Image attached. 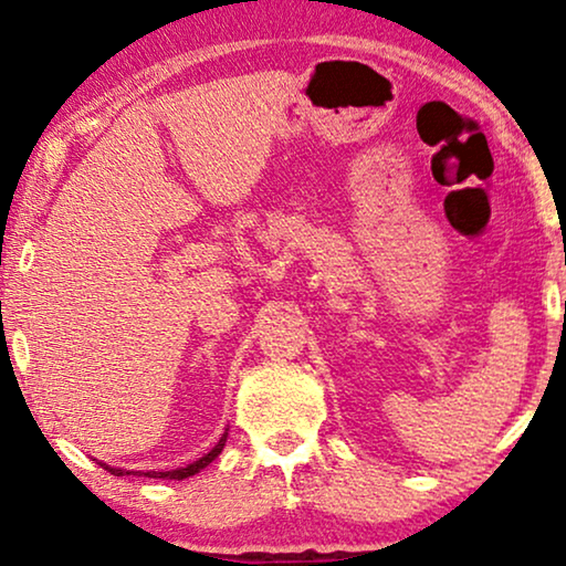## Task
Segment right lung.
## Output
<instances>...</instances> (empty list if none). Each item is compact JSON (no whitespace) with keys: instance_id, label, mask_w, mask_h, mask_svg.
Wrapping results in <instances>:
<instances>
[{"instance_id":"obj_1","label":"right lung","mask_w":566,"mask_h":566,"mask_svg":"<svg viewBox=\"0 0 566 566\" xmlns=\"http://www.w3.org/2000/svg\"><path fill=\"white\" fill-rule=\"evenodd\" d=\"M227 436L229 432H223L221 436V440L219 443H216L211 451H208L203 459H198V461H192V463H188V467H182V469H172V471H146L144 476H149V479H177V482H180V479H188V476H192V474H198L200 469H206L208 463H211L216 455H219L221 451H223V443H227ZM105 467V463H103ZM107 471H111V474H115V476H128V474H134V476H142V471H126V469H113V467H105Z\"/></svg>"}]
</instances>
